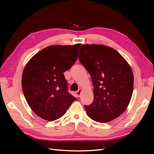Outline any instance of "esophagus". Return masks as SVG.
<instances>
[{"label": "esophagus", "instance_id": "obj_1", "mask_svg": "<svg viewBox=\"0 0 154 154\" xmlns=\"http://www.w3.org/2000/svg\"><path fill=\"white\" fill-rule=\"evenodd\" d=\"M81 91H82V90H81V89H79L78 90V91H77V92H76V93H77V96H78V97H80L81 94Z\"/></svg>", "mask_w": 154, "mask_h": 154}]
</instances>
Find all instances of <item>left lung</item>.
Masks as SVG:
<instances>
[{
	"instance_id": "8db88e82",
	"label": "left lung",
	"mask_w": 154,
	"mask_h": 154,
	"mask_svg": "<svg viewBox=\"0 0 154 154\" xmlns=\"http://www.w3.org/2000/svg\"><path fill=\"white\" fill-rule=\"evenodd\" d=\"M79 60L91 75L93 102L85 105L87 115L100 123L121 115L133 93L134 75L127 61L113 48L98 44L82 45Z\"/></svg>"
}]
</instances>
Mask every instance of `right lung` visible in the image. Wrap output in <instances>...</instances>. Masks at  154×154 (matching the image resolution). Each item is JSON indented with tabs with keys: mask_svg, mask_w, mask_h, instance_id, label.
Instances as JSON below:
<instances>
[{
	"mask_svg": "<svg viewBox=\"0 0 154 154\" xmlns=\"http://www.w3.org/2000/svg\"><path fill=\"white\" fill-rule=\"evenodd\" d=\"M81 45H51L34 55L23 71L22 87L28 105L42 119L54 121L76 100L63 73L73 66Z\"/></svg>",
	"mask_w": 154,
	"mask_h": 154,
	"instance_id": "right-lung-1",
	"label": "right lung"
}]
</instances>
